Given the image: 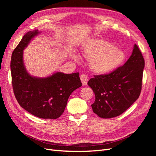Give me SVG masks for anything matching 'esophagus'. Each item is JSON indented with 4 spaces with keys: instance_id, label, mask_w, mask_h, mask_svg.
<instances>
[{
    "instance_id": "esophagus-1",
    "label": "esophagus",
    "mask_w": 156,
    "mask_h": 156,
    "mask_svg": "<svg viewBox=\"0 0 156 156\" xmlns=\"http://www.w3.org/2000/svg\"><path fill=\"white\" fill-rule=\"evenodd\" d=\"M80 79H81V82L83 83V84L84 86H85L87 84V83H88V77L87 75L86 74H81V76H80Z\"/></svg>"
}]
</instances>
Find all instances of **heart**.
<instances>
[{
    "mask_svg": "<svg viewBox=\"0 0 156 156\" xmlns=\"http://www.w3.org/2000/svg\"><path fill=\"white\" fill-rule=\"evenodd\" d=\"M83 53L90 60L91 69L100 74L116 70L124 64L126 59L124 51L116 48L109 41L103 39L90 40L84 46Z\"/></svg>",
    "mask_w": 156,
    "mask_h": 156,
    "instance_id": "1",
    "label": "heart"
}]
</instances>
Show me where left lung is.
I'll return each mask as SVG.
<instances>
[{
	"label": "left lung",
	"instance_id": "8db88e82",
	"mask_svg": "<svg viewBox=\"0 0 156 156\" xmlns=\"http://www.w3.org/2000/svg\"><path fill=\"white\" fill-rule=\"evenodd\" d=\"M144 59L136 44L127 62L108 74L94 75L88 82L95 94L93 112L102 119L122 114L139 98L142 89Z\"/></svg>",
	"mask_w": 156,
	"mask_h": 156
}]
</instances>
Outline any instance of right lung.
I'll return each mask as SVG.
<instances>
[{
  "mask_svg": "<svg viewBox=\"0 0 156 156\" xmlns=\"http://www.w3.org/2000/svg\"><path fill=\"white\" fill-rule=\"evenodd\" d=\"M37 33V30L27 32L13 51L10 68L13 93L19 104L30 114L40 119H56L64 112L70 94L82 83L79 72H57L41 79L27 72L23 51Z\"/></svg>",
  "mask_w": 156,
  "mask_h": 156,
  "instance_id": "right-lung-1",
  "label": "right lung"
}]
</instances>
